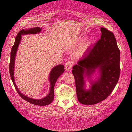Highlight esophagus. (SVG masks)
Here are the masks:
<instances>
[{
    "label": "esophagus",
    "mask_w": 132,
    "mask_h": 132,
    "mask_svg": "<svg viewBox=\"0 0 132 132\" xmlns=\"http://www.w3.org/2000/svg\"><path fill=\"white\" fill-rule=\"evenodd\" d=\"M73 66V62L71 61H68L65 63V70L67 71H70L71 70Z\"/></svg>",
    "instance_id": "obj_1"
}]
</instances>
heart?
Segmentation results:
<instances>
[{
  "label": "heart",
  "instance_id": "b5f03b06",
  "mask_svg": "<svg viewBox=\"0 0 132 132\" xmlns=\"http://www.w3.org/2000/svg\"><path fill=\"white\" fill-rule=\"evenodd\" d=\"M84 38H85L84 37H80L78 38V41L80 42H82L83 41ZM93 43V40L92 39H90L85 41L83 43L82 45L81 46L80 49L79 50V52H78V56H80V55H83L88 50V49L92 45Z\"/></svg>",
  "mask_w": 132,
  "mask_h": 132
}]
</instances>
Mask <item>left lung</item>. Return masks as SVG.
<instances>
[{"label":"left lung","instance_id":"left-lung-1","mask_svg":"<svg viewBox=\"0 0 132 132\" xmlns=\"http://www.w3.org/2000/svg\"><path fill=\"white\" fill-rule=\"evenodd\" d=\"M101 31L100 39L73 68L77 98L84 105H94L105 100L119 77L120 52L114 35L103 27ZM86 78L90 83L88 89L86 87Z\"/></svg>","mask_w":132,"mask_h":132}]
</instances>
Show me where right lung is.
I'll return each instance as SVG.
<instances>
[{"instance_id": "1", "label": "right lung", "mask_w": 132, "mask_h": 132, "mask_svg": "<svg viewBox=\"0 0 132 132\" xmlns=\"http://www.w3.org/2000/svg\"><path fill=\"white\" fill-rule=\"evenodd\" d=\"M42 28L38 27L30 28L28 29H22L18 34L17 37L15 38V41L14 45L13 46L11 52V61L10 63L9 69H10V74L11 76V79L14 85V86L19 94L20 96L25 101H27L32 104L38 105V106H46L49 105L51 103L54 98V86L58 77L63 74L64 71V67L63 64H58L54 67L50 72L49 76V81L50 82V90L49 93L46 96L40 99H35L27 96L26 95L23 94L20 91L17 87L14 78V68H15V58L16 56V54L18 51L20 43L22 39V36L30 34H37L41 32Z\"/></svg>"}]
</instances>
